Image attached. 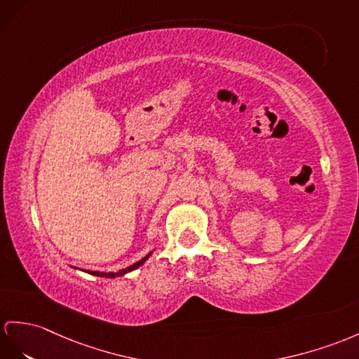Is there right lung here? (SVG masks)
Wrapping results in <instances>:
<instances>
[{"label": "right lung", "mask_w": 359, "mask_h": 359, "mask_svg": "<svg viewBox=\"0 0 359 359\" xmlns=\"http://www.w3.org/2000/svg\"><path fill=\"white\" fill-rule=\"evenodd\" d=\"M149 256H151V252L149 255H147L146 257H143L142 260H138L137 264H134V265H130V266H128V268H125V269H120L118 273H100V271H86V273L88 274H93V276H97V277H107V278H114V277H118V276H125L126 273H130V271H134V269H137L138 266H142L144 262L149 259Z\"/></svg>", "instance_id": "1"}]
</instances>
